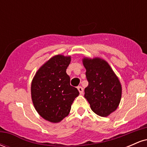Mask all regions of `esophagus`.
<instances>
[{
    "mask_svg": "<svg viewBox=\"0 0 147 147\" xmlns=\"http://www.w3.org/2000/svg\"><path fill=\"white\" fill-rule=\"evenodd\" d=\"M77 89H78L79 93H80L81 95H82V94H83V92H84L83 88H82V86H78V87H77Z\"/></svg>",
    "mask_w": 147,
    "mask_h": 147,
    "instance_id": "34e87169",
    "label": "esophagus"
}]
</instances>
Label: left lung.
Wrapping results in <instances>:
<instances>
[{
  "label": "left lung",
  "instance_id": "left-lung-1",
  "mask_svg": "<svg viewBox=\"0 0 147 147\" xmlns=\"http://www.w3.org/2000/svg\"><path fill=\"white\" fill-rule=\"evenodd\" d=\"M82 62L88 82L84 97L95 113L107 117L120 103L122 88L119 79L109 63L100 57H84Z\"/></svg>",
  "mask_w": 147,
  "mask_h": 147
}]
</instances>
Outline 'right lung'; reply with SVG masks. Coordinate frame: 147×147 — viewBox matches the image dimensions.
<instances>
[{
  "mask_svg": "<svg viewBox=\"0 0 147 147\" xmlns=\"http://www.w3.org/2000/svg\"><path fill=\"white\" fill-rule=\"evenodd\" d=\"M71 57L57 55L38 68L31 84L33 105L39 115L48 122L58 123L70 113L79 92L70 84L66 69Z\"/></svg>",
  "mask_w": 147,
  "mask_h": 147,
  "instance_id": "1",
  "label": "right lung"
}]
</instances>
